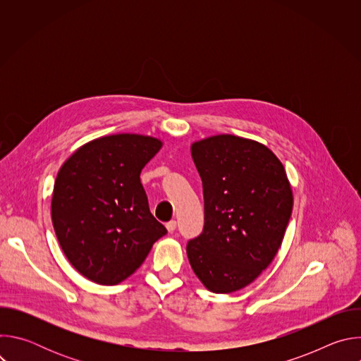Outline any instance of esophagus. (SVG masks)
<instances>
[{
  "label": "esophagus",
  "mask_w": 361,
  "mask_h": 361,
  "mask_svg": "<svg viewBox=\"0 0 361 361\" xmlns=\"http://www.w3.org/2000/svg\"><path fill=\"white\" fill-rule=\"evenodd\" d=\"M166 228H167V231H169V233H173V231L177 228V221H176V220L169 221V223L166 224Z\"/></svg>",
  "instance_id": "esophagus-1"
}]
</instances>
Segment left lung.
<instances>
[{
    "mask_svg": "<svg viewBox=\"0 0 361 361\" xmlns=\"http://www.w3.org/2000/svg\"><path fill=\"white\" fill-rule=\"evenodd\" d=\"M202 181L204 228L187 255L204 287L219 294L244 288L266 270L293 212L284 166L264 144L219 134L191 144Z\"/></svg>",
    "mask_w": 361,
    "mask_h": 361,
    "instance_id": "left-lung-1",
    "label": "left lung"
}]
</instances>
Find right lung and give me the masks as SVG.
<instances>
[{"instance_id": "obj_1", "label": "right lung", "mask_w": 361, "mask_h": 361, "mask_svg": "<svg viewBox=\"0 0 361 361\" xmlns=\"http://www.w3.org/2000/svg\"><path fill=\"white\" fill-rule=\"evenodd\" d=\"M161 147V140L149 135H104L81 145L61 166L51 219L68 262L88 280L124 281L167 233L149 213L140 181Z\"/></svg>"}]
</instances>
